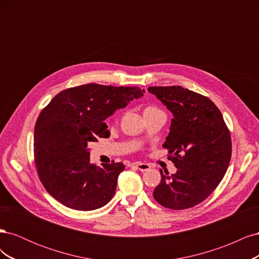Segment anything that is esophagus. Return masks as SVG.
I'll list each match as a JSON object with an SVG mask.
<instances>
[{
    "label": "esophagus",
    "mask_w": 259,
    "mask_h": 259,
    "mask_svg": "<svg viewBox=\"0 0 259 259\" xmlns=\"http://www.w3.org/2000/svg\"><path fill=\"white\" fill-rule=\"evenodd\" d=\"M135 166L139 169V170H142V171H146V170H148V169H150V164H148V163H143V162H136L135 163Z\"/></svg>",
    "instance_id": "34e87169"
}]
</instances>
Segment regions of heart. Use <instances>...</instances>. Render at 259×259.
<instances>
[{
	"label": "heart",
	"mask_w": 259,
	"mask_h": 259,
	"mask_svg": "<svg viewBox=\"0 0 259 259\" xmlns=\"http://www.w3.org/2000/svg\"><path fill=\"white\" fill-rule=\"evenodd\" d=\"M154 109H156V108H154V107H148V108H146V110H154Z\"/></svg>",
	"instance_id": "heart-1"
}]
</instances>
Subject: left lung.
<instances>
[{
  "mask_svg": "<svg viewBox=\"0 0 259 259\" xmlns=\"http://www.w3.org/2000/svg\"><path fill=\"white\" fill-rule=\"evenodd\" d=\"M153 94L173 113L163 147L177 168L161 173L153 198L164 207L186 209L204 201L222 182L231 159L230 132L209 98L182 86H151Z\"/></svg>",
  "mask_w": 259,
  "mask_h": 259,
  "instance_id": "left-lung-1",
  "label": "left lung"
}]
</instances>
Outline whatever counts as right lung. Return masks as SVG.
Returning <instances> with one entry per match:
<instances>
[{
    "label": "right lung",
    "mask_w": 259,
    "mask_h": 259,
    "mask_svg": "<svg viewBox=\"0 0 259 259\" xmlns=\"http://www.w3.org/2000/svg\"><path fill=\"white\" fill-rule=\"evenodd\" d=\"M144 93L90 83L60 92L43 109L34 127V162L54 199L77 210L103 207L112 199L124 164L94 165L88 146L110 136L104 121Z\"/></svg>",
    "instance_id": "1"
}]
</instances>
